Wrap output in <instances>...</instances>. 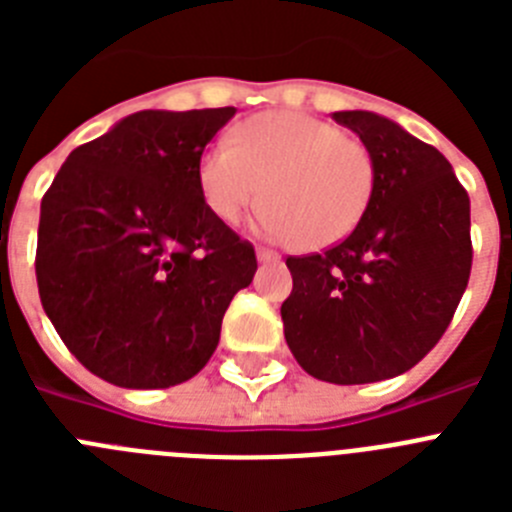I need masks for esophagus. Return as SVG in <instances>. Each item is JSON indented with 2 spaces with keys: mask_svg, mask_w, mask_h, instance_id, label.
I'll use <instances>...</instances> for the list:
<instances>
[{
  "mask_svg": "<svg viewBox=\"0 0 512 512\" xmlns=\"http://www.w3.org/2000/svg\"><path fill=\"white\" fill-rule=\"evenodd\" d=\"M256 259H259V261H277L279 253L271 251V248H256Z\"/></svg>",
  "mask_w": 512,
  "mask_h": 512,
  "instance_id": "1",
  "label": "esophagus"
}]
</instances>
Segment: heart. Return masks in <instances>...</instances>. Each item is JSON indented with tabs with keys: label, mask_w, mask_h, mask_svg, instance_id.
Returning <instances> with one entry per match:
<instances>
[{
	"label": "heart",
	"mask_w": 512,
	"mask_h": 512,
	"mask_svg": "<svg viewBox=\"0 0 512 512\" xmlns=\"http://www.w3.org/2000/svg\"><path fill=\"white\" fill-rule=\"evenodd\" d=\"M261 225L274 238L320 251L341 243L364 220L377 164L364 140L300 112L248 117L200 158L197 184L207 210L233 225L264 197Z\"/></svg>",
	"instance_id": "1"
}]
</instances>
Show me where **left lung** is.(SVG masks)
I'll use <instances>...</instances> for the list:
<instances>
[{
	"mask_svg": "<svg viewBox=\"0 0 512 512\" xmlns=\"http://www.w3.org/2000/svg\"><path fill=\"white\" fill-rule=\"evenodd\" d=\"M364 140L377 184L364 220L323 253L289 256L284 338L333 384L408 372L449 328L472 271L469 194L436 148L364 110L333 112Z\"/></svg>",
	"mask_w": 512,
	"mask_h": 512,
	"instance_id": "obj_1",
	"label": "left lung"
}]
</instances>
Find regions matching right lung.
Here are the masks:
<instances>
[{
	"mask_svg": "<svg viewBox=\"0 0 512 512\" xmlns=\"http://www.w3.org/2000/svg\"><path fill=\"white\" fill-rule=\"evenodd\" d=\"M235 115L143 110L74 148L40 202V302L71 354L128 390L174 387L215 354L256 253L207 210L205 146Z\"/></svg>",
	"mask_w": 512,
	"mask_h": 512,
	"instance_id": "right-lung-1",
	"label": "right lung"
}]
</instances>
